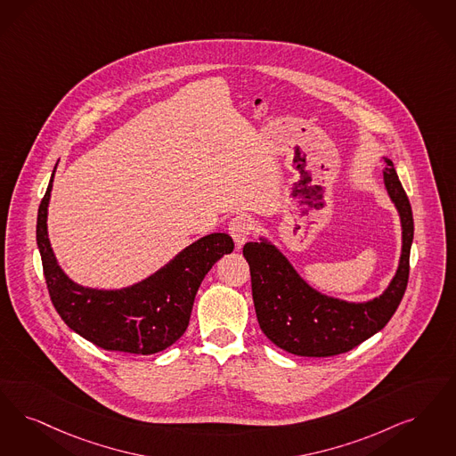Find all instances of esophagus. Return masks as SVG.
<instances>
[{
    "label": "esophagus",
    "instance_id": "1",
    "mask_svg": "<svg viewBox=\"0 0 456 456\" xmlns=\"http://www.w3.org/2000/svg\"><path fill=\"white\" fill-rule=\"evenodd\" d=\"M253 232V220L246 216H237L229 222V234L234 239L237 248H240Z\"/></svg>",
    "mask_w": 456,
    "mask_h": 456
}]
</instances>
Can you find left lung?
Wrapping results in <instances>:
<instances>
[{"instance_id":"1","label":"left lung","mask_w":456,"mask_h":456,"mask_svg":"<svg viewBox=\"0 0 456 456\" xmlns=\"http://www.w3.org/2000/svg\"><path fill=\"white\" fill-rule=\"evenodd\" d=\"M383 180L402 222V255L388 289L363 304H349L315 292L268 240L242 248L251 272L259 328L276 346L297 354L326 358L346 353L387 326L401 304L409 281L414 239L412 208L394 163L385 158Z\"/></svg>"}]
</instances>
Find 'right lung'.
<instances>
[{
  "label": "right lung",
  "mask_w": 456,
  "mask_h": 456,
  "mask_svg": "<svg viewBox=\"0 0 456 456\" xmlns=\"http://www.w3.org/2000/svg\"><path fill=\"white\" fill-rule=\"evenodd\" d=\"M53 178L38 205L37 246L47 290L61 319L107 351L152 354L176 343L188 328L201 280L222 256L232 253L234 240L220 232L208 234L137 285L122 290L85 289L59 268L47 237Z\"/></svg>",
  "instance_id": "1"
}]
</instances>
